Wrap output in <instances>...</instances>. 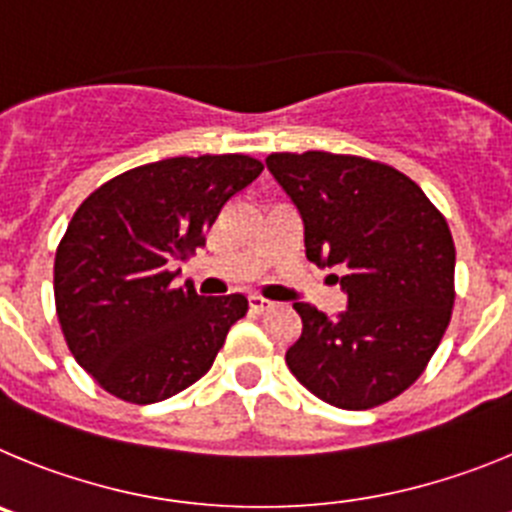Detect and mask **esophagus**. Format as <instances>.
<instances>
[{
	"mask_svg": "<svg viewBox=\"0 0 512 512\" xmlns=\"http://www.w3.org/2000/svg\"><path fill=\"white\" fill-rule=\"evenodd\" d=\"M250 308L255 313L270 311V308H273V301H267V298H262V296H250Z\"/></svg>",
	"mask_w": 512,
	"mask_h": 512,
	"instance_id": "esophagus-1",
	"label": "esophagus"
}]
</instances>
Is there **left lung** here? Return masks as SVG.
I'll list each match as a JSON object with an SVG mask.
<instances>
[{"instance_id": "left-lung-1", "label": "left lung", "mask_w": 512, "mask_h": 512, "mask_svg": "<svg viewBox=\"0 0 512 512\" xmlns=\"http://www.w3.org/2000/svg\"><path fill=\"white\" fill-rule=\"evenodd\" d=\"M303 219L306 257L344 267L347 311L329 319L293 303L303 321L285 352L303 388L344 411L408 390L434 357L454 306V239L416 181L380 160L324 150L267 155Z\"/></svg>"}]
</instances>
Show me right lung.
Wrapping results in <instances>:
<instances>
[{
  "instance_id": "obj_1",
  "label": "right lung",
  "mask_w": 512,
  "mask_h": 512,
  "mask_svg": "<svg viewBox=\"0 0 512 512\" xmlns=\"http://www.w3.org/2000/svg\"><path fill=\"white\" fill-rule=\"evenodd\" d=\"M262 168L239 153L158 160L76 209L55 250V311L78 365L114 398L158 403L211 370L247 298L178 288L170 260L196 255L222 206Z\"/></svg>"
}]
</instances>
